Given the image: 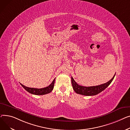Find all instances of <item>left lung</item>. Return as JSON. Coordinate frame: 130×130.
Masks as SVG:
<instances>
[{"instance_id": "1", "label": "left lung", "mask_w": 130, "mask_h": 130, "mask_svg": "<svg viewBox=\"0 0 130 130\" xmlns=\"http://www.w3.org/2000/svg\"><path fill=\"white\" fill-rule=\"evenodd\" d=\"M115 75H116V74H114L113 77L110 81H109L106 83L102 84V85H100L96 86L88 87L79 85L71 77L72 86L74 91L78 94H80L83 95H87V96L95 95L99 94V93H100L102 91H103L107 88L113 81L114 77H115Z\"/></svg>"}]
</instances>
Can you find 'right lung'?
Returning a JSON list of instances; mask_svg holds the SVG:
<instances>
[{"label":"right lung","instance_id":"add662e5","mask_svg":"<svg viewBox=\"0 0 130 130\" xmlns=\"http://www.w3.org/2000/svg\"><path fill=\"white\" fill-rule=\"evenodd\" d=\"M55 81V79L53 80L52 83L49 86L44 88H41V89L29 88L22 85V84H21L20 83L21 85V86L30 93L35 94V95H44V94H46L51 92L52 91V90L53 89V87H54Z\"/></svg>","mask_w":130,"mask_h":130}]
</instances>
